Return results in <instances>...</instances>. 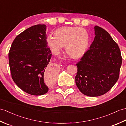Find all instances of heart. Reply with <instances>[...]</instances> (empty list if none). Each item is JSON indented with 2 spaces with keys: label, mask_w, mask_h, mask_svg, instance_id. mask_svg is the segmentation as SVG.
Masks as SVG:
<instances>
[{
  "label": "heart",
  "mask_w": 126,
  "mask_h": 126,
  "mask_svg": "<svg viewBox=\"0 0 126 126\" xmlns=\"http://www.w3.org/2000/svg\"><path fill=\"white\" fill-rule=\"evenodd\" d=\"M48 45L55 54L59 53L65 45L66 52L73 57L83 55L90 45L87 31L77 27H63L56 30L54 35L47 37Z\"/></svg>",
  "instance_id": "obj_1"
}]
</instances>
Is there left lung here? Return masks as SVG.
I'll return each mask as SVG.
<instances>
[{
	"label": "left lung",
	"instance_id": "left-lung-1",
	"mask_svg": "<svg viewBox=\"0 0 126 126\" xmlns=\"http://www.w3.org/2000/svg\"><path fill=\"white\" fill-rule=\"evenodd\" d=\"M94 41L76 64L77 86L85 95L98 97L106 94L119 77L122 57L119 46L106 30L95 26Z\"/></svg>",
	"mask_w": 126,
	"mask_h": 126
}]
</instances>
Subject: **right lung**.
<instances>
[{
    "label": "right lung",
    "mask_w": 126,
    "mask_h": 126,
    "mask_svg": "<svg viewBox=\"0 0 126 126\" xmlns=\"http://www.w3.org/2000/svg\"><path fill=\"white\" fill-rule=\"evenodd\" d=\"M46 25L37 24L28 28L15 38L9 53V62L13 80L27 93L40 96L49 88L45 77L55 80L54 69L49 65L52 52L48 48Z\"/></svg>",
    "instance_id": "1"
}]
</instances>
